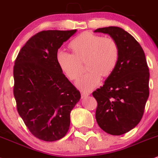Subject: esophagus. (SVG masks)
<instances>
[{
  "label": "esophagus",
  "mask_w": 158,
  "mask_h": 158,
  "mask_svg": "<svg viewBox=\"0 0 158 158\" xmlns=\"http://www.w3.org/2000/svg\"><path fill=\"white\" fill-rule=\"evenodd\" d=\"M89 95V92H81V96H82V98H85V97H87V96Z\"/></svg>",
  "instance_id": "1"
}]
</instances>
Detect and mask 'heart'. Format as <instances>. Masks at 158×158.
<instances>
[{
  "instance_id": "1",
  "label": "heart",
  "mask_w": 158,
  "mask_h": 158,
  "mask_svg": "<svg viewBox=\"0 0 158 158\" xmlns=\"http://www.w3.org/2000/svg\"><path fill=\"white\" fill-rule=\"evenodd\" d=\"M72 53L57 52V63L64 75L75 80L81 73V62L86 60L89 70L76 81V86L83 91H91L99 84L102 77H108L114 72L119 58V48L111 38H102L85 31L70 42Z\"/></svg>"
}]
</instances>
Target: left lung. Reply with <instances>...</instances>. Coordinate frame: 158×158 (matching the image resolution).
Here are the masks:
<instances>
[{"label": "left lung", "instance_id": "8db88e82", "mask_svg": "<svg viewBox=\"0 0 158 158\" xmlns=\"http://www.w3.org/2000/svg\"><path fill=\"white\" fill-rule=\"evenodd\" d=\"M94 32L108 34L119 48L114 72L92 93L98 102L95 118L108 134L121 135L140 123L149 95V70L145 53L134 37L122 28H99Z\"/></svg>", "mask_w": 158, "mask_h": 158}]
</instances>
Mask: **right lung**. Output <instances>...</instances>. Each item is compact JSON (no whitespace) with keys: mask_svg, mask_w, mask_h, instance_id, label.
<instances>
[{"mask_svg":"<svg viewBox=\"0 0 158 158\" xmlns=\"http://www.w3.org/2000/svg\"><path fill=\"white\" fill-rule=\"evenodd\" d=\"M76 31H40L26 43L15 62L17 109L31 134L44 141L58 140L66 135L70 113L81 99L56 59L58 49Z\"/></svg>","mask_w":158,"mask_h":158,"instance_id":"add662e5","label":"right lung"}]
</instances>
